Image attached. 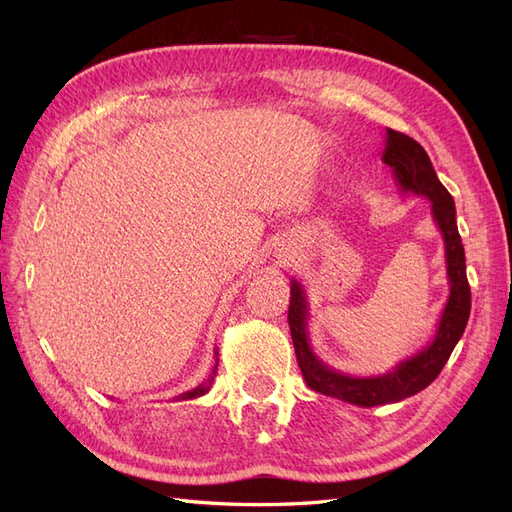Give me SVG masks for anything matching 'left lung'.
Masks as SVG:
<instances>
[{
	"mask_svg": "<svg viewBox=\"0 0 512 512\" xmlns=\"http://www.w3.org/2000/svg\"><path fill=\"white\" fill-rule=\"evenodd\" d=\"M382 162L391 168L393 179L404 194L425 196L431 205V218L442 232L448 301L442 309L431 342L408 359L399 361L386 374L350 376L324 363L309 344V303L303 286L290 280L288 324L297 363L309 389L361 408H374L404 401L438 378L448 356L461 339L470 318V286L466 277V254L457 230L455 200L440 183L427 151L414 138L386 128Z\"/></svg>",
	"mask_w": 512,
	"mask_h": 512,
	"instance_id": "left-lung-1",
	"label": "left lung"
}]
</instances>
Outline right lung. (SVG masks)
I'll return each mask as SVG.
<instances>
[{"mask_svg":"<svg viewBox=\"0 0 512 512\" xmlns=\"http://www.w3.org/2000/svg\"><path fill=\"white\" fill-rule=\"evenodd\" d=\"M215 354H218V352H215ZM215 371H218V359H215V365H213V371H211L209 380L203 382V384H198L196 389H192V391H188V393H181V395L177 397V401H181V399H196V397H203L205 393H209L211 384H213V378H215Z\"/></svg>","mask_w":512,"mask_h":512,"instance_id":"right-lung-1","label":"right lung"}]
</instances>
